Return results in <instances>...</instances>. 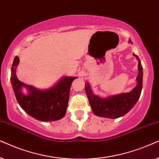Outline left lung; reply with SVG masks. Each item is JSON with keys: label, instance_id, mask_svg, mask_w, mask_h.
<instances>
[{"label": "left lung", "instance_id": "obj_1", "mask_svg": "<svg viewBox=\"0 0 159 159\" xmlns=\"http://www.w3.org/2000/svg\"><path fill=\"white\" fill-rule=\"evenodd\" d=\"M129 43H132L131 40ZM138 60V75L136 78L137 86L129 92L101 97L94 94L88 82L85 83V91L89 101L92 110L95 115L99 117L118 118L126 115L136 104L140 97L143 88V67L138 56L133 54Z\"/></svg>", "mask_w": 159, "mask_h": 159}]
</instances>
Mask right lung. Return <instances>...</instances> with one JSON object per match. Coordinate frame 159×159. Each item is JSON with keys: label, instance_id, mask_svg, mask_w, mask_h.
I'll return each instance as SVG.
<instances>
[{"label": "right lung", "instance_id": "add662e5", "mask_svg": "<svg viewBox=\"0 0 159 159\" xmlns=\"http://www.w3.org/2000/svg\"><path fill=\"white\" fill-rule=\"evenodd\" d=\"M19 63L20 59L16 56L11 69V83L20 107L28 115L41 121H54L64 117L68 105L71 84L78 77L63 76L52 87L39 89L18 79L16 69ZM23 88L27 89V94L22 92Z\"/></svg>", "mask_w": 159, "mask_h": 159}]
</instances>
